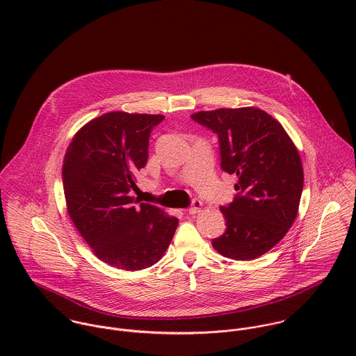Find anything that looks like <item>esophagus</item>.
<instances>
[{
    "instance_id": "34e87169",
    "label": "esophagus",
    "mask_w": 356,
    "mask_h": 356,
    "mask_svg": "<svg viewBox=\"0 0 356 356\" xmlns=\"http://www.w3.org/2000/svg\"><path fill=\"white\" fill-rule=\"evenodd\" d=\"M202 202L200 200H193V203H192V207H189L188 208V212L189 213H192V215H195V213H197V212H200V209H202Z\"/></svg>"
}]
</instances>
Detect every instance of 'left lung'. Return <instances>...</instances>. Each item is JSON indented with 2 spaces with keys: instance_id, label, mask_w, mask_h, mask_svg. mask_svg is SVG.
<instances>
[{
  "instance_id": "obj_1",
  "label": "left lung",
  "mask_w": 356,
  "mask_h": 356,
  "mask_svg": "<svg viewBox=\"0 0 356 356\" xmlns=\"http://www.w3.org/2000/svg\"><path fill=\"white\" fill-rule=\"evenodd\" d=\"M192 119L218 134L220 167L236 174L233 203L220 207L226 232L215 251L254 260L275 247L293 225L303 192V164L282 124L256 106L200 111Z\"/></svg>"
}]
</instances>
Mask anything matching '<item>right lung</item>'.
Listing matches in <instances>:
<instances>
[{"mask_svg": "<svg viewBox=\"0 0 356 356\" xmlns=\"http://www.w3.org/2000/svg\"><path fill=\"white\" fill-rule=\"evenodd\" d=\"M163 115L106 112L81 127L63 160L67 212L104 263L137 271L167 251L178 219L161 208L134 207L136 172L148 161L149 134Z\"/></svg>", "mask_w": 356, "mask_h": 356, "instance_id": "add662e5", "label": "right lung"}]
</instances>
